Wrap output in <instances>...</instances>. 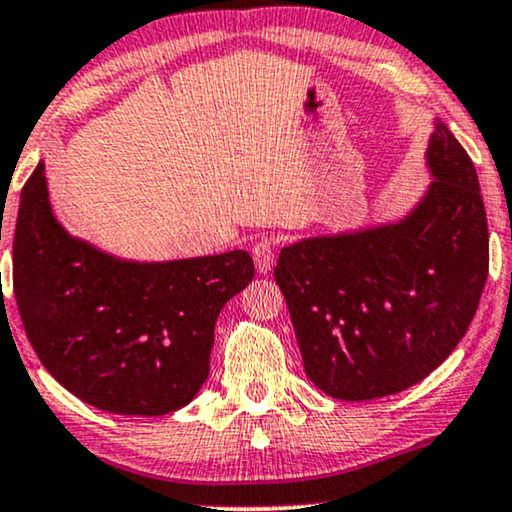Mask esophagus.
Returning a JSON list of instances; mask_svg holds the SVG:
<instances>
[{
    "mask_svg": "<svg viewBox=\"0 0 512 512\" xmlns=\"http://www.w3.org/2000/svg\"><path fill=\"white\" fill-rule=\"evenodd\" d=\"M252 260H255V267L260 274H269L274 269L276 260V241L271 236H262L260 241L252 245Z\"/></svg>",
    "mask_w": 512,
    "mask_h": 512,
    "instance_id": "34e87169",
    "label": "esophagus"
}]
</instances>
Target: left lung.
<instances>
[{"mask_svg": "<svg viewBox=\"0 0 512 512\" xmlns=\"http://www.w3.org/2000/svg\"><path fill=\"white\" fill-rule=\"evenodd\" d=\"M431 185L403 220L285 245L274 269L304 372L337 400L405 391L447 360L478 311L489 231L478 173L435 119Z\"/></svg>", "mask_w": 512, "mask_h": 512, "instance_id": "8db88e82", "label": "left lung"}]
</instances>
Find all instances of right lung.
I'll return each mask as SVG.
<instances>
[{"label": "right lung", "instance_id": "add662e5", "mask_svg": "<svg viewBox=\"0 0 512 512\" xmlns=\"http://www.w3.org/2000/svg\"><path fill=\"white\" fill-rule=\"evenodd\" d=\"M255 276L245 250L124 260L53 215L44 161L20 194L13 292L34 353L98 410L159 417L192 403L210 372L215 320Z\"/></svg>", "mask_w": 512, "mask_h": 512}]
</instances>
